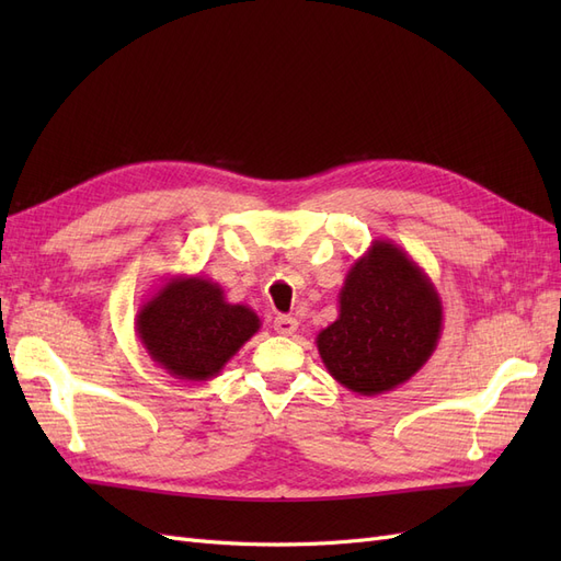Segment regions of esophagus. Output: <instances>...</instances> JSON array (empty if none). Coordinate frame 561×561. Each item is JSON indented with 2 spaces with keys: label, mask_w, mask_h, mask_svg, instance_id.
Returning <instances> with one entry per match:
<instances>
[{
  "label": "esophagus",
  "mask_w": 561,
  "mask_h": 561,
  "mask_svg": "<svg viewBox=\"0 0 561 561\" xmlns=\"http://www.w3.org/2000/svg\"><path fill=\"white\" fill-rule=\"evenodd\" d=\"M297 328H299V322H297V318H293V316H278V318L274 320V330H276L278 334L290 336V334L297 332Z\"/></svg>",
  "instance_id": "obj_1"
}]
</instances>
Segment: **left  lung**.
<instances>
[{
  "label": "left lung",
  "mask_w": 561,
  "mask_h": 561,
  "mask_svg": "<svg viewBox=\"0 0 561 561\" xmlns=\"http://www.w3.org/2000/svg\"><path fill=\"white\" fill-rule=\"evenodd\" d=\"M443 332V299L410 254L371 241L339 290V318L316 346L332 379L358 396H381L428 363Z\"/></svg>",
  "instance_id": "left-lung-1"
}]
</instances>
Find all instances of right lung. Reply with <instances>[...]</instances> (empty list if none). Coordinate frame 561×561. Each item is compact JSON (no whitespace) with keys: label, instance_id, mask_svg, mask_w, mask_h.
<instances>
[{"label":"right lung","instance_id":"1","mask_svg":"<svg viewBox=\"0 0 561 561\" xmlns=\"http://www.w3.org/2000/svg\"><path fill=\"white\" fill-rule=\"evenodd\" d=\"M260 325L257 313L227 301L222 285L203 276L165 278L135 316L149 358L184 381L217 377Z\"/></svg>","mask_w":561,"mask_h":561}]
</instances>
